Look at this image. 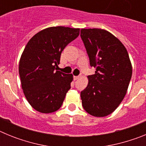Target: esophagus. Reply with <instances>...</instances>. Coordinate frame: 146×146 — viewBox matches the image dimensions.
Segmentation results:
<instances>
[{
	"mask_svg": "<svg viewBox=\"0 0 146 146\" xmlns=\"http://www.w3.org/2000/svg\"><path fill=\"white\" fill-rule=\"evenodd\" d=\"M80 76H74V80H77V79H79Z\"/></svg>",
	"mask_w": 146,
	"mask_h": 146,
	"instance_id": "esophagus-1",
	"label": "esophagus"
}]
</instances>
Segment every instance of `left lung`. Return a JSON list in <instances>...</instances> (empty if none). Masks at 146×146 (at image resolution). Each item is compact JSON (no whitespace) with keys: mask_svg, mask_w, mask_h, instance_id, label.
Instances as JSON below:
<instances>
[{"mask_svg":"<svg viewBox=\"0 0 146 146\" xmlns=\"http://www.w3.org/2000/svg\"><path fill=\"white\" fill-rule=\"evenodd\" d=\"M80 36L95 74L81 91L84 110L93 116L104 117L115 111L124 98L132 67L124 45L106 30L82 28Z\"/></svg>","mask_w":146,"mask_h":146,"instance_id":"obj_1","label":"left lung"}]
</instances>
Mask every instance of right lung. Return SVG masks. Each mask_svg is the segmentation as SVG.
I'll return each instance as SVG.
<instances>
[{"mask_svg": "<svg viewBox=\"0 0 146 146\" xmlns=\"http://www.w3.org/2000/svg\"><path fill=\"white\" fill-rule=\"evenodd\" d=\"M79 34L80 28L50 27L35 34L25 46L19 74L25 98L37 111L51 113L61 107L73 75L55 70L62 51Z\"/></svg>", "mask_w": 146, "mask_h": 146, "instance_id": "right-lung-1", "label": "right lung"}]
</instances>
